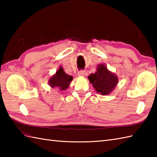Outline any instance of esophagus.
I'll return each instance as SVG.
<instances>
[{"label":"esophagus","mask_w":157,"mask_h":157,"mask_svg":"<svg viewBox=\"0 0 157 157\" xmlns=\"http://www.w3.org/2000/svg\"><path fill=\"white\" fill-rule=\"evenodd\" d=\"M85 74V71L84 70H80V71H79L78 73V75L79 76H84Z\"/></svg>","instance_id":"esophagus-1"}]
</instances>
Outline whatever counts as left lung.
<instances>
[{"label": "left lung", "instance_id": "1", "mask_svg": "<svg viewBox=\"0 0 157 157\" xmlns=\"http://www.w3.org/2000/svg\"><path fill=\"white\" fill-rule=\"evenodd\" d=\"M88 79L96 91L102 95L110 94L118 83L117 77L102 64L98 65L97 71L91 73Z\"/></svg>", "mask_w": 157, "mask_h": 157}]
</instances>
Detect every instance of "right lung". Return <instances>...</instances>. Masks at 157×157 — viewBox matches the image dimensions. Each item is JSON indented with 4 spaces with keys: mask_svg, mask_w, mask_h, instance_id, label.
<instances>
[{
    "mask_svg": "<svg viewBox=\"0 0 157 157\" xmlns=\"http://www.w3.org/2000/svg\"><path fill=\"white\" fill-rule=\"evenodd\" d=\"M72 79V76L67 74L63 71V69L60 67L55 74L49 79L48 83L52 88H59L60 90L62 91L68 88Z\"/></svg>",
    "mask_w": 157,
    "mask_h": 157,
    "instance_id": "right-lung-1",
    "label": "right lung"
}]
</instances>
